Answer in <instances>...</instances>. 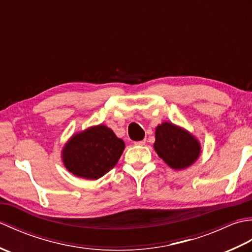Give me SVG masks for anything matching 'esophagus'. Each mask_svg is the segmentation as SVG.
<instances>
[{"instance_id": "esophagus-1", "label": "esophagus", "mask_w": 252, "mask_h": 252, "mask_svg": "<svg viewBox=\"0 0 252 252\" xmlns=\"http://www.w3.org/2000/svg\"><path fill=\"white\" fill-rule=\"evenodd\" d=\"M145 143H146V141L145 140H143V141H138V142H135L134 144L136 146H143V145H145Z\"/></svg>"}]
</instances>
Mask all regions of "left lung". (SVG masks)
<instances>
[{"instance_id":"obj_1","label":"left lung","mask_w":252,"mask_h":252,"mask_svg":"<svg viewBox=\"0 0 252 252\" xmlns=\"http://www.w3.org/2000/svg\"><path fill=\"white\" fill-rule=\"evenodd\" d=\"M155 137V151L172 169H185L199 157L200 145L198 141L189 132L173 123L163 122L158 126Z\"/></svg>"}]
</instances>
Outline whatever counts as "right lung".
<instances>
[{
	"instance_id": "right-lung-1",
	"label": "right lung",
	"mask_w": 252,
	"mask_h": 252,
	"mask_svg": "<svg viewBox=\"0 0 252 252\" xmlns=\"http://www.w3.org/2000/svg\"><path fill=\"white\" fill-rule=\"evenodd\" d=\"M123 149L125 142L100 125L73 135L63 147V161L76 176L97 180L115 167Z\"/></svg>"
}]
</instances>
